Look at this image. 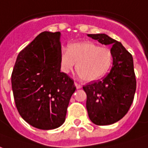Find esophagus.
I'll use <instances>...</instances> for the list:
<instances>
[{
  "instance_id": "1",
  "label": "esophagus",
  "mask_w": 148,
  "mask_h": 148,
  "mask_svg": "<svg viewBox=\"0 0 148 148\" xmlns=\"http://www.w3.org/2000/svg\"><path fill=\"white\" fill-rule=\"evenodd\" d=\"M74 85L76 86V88H77V89H80V88H82V85H80V84H78V83H77V82L74 83Z\"/></svg>"
}]
</instances>
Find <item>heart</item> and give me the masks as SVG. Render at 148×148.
Returning <instances> with one entry per match:
<instances>
[{"instance_id":"obj_1","label":"heart","mask_w":148,"mask_h":148,"mask_svg":"<svg viewBox=\"0 0 148 148\" xmlns=\"http://www.w3.org/2000/svg\"><path fill=\"white\" fill-rule=\"evenodd\" d=\"M112 61L113 56L110 49L92 42L71 44L67 49H62L60 55L61 71L70 74L76 67L79 77L86 82L103 78L110 70Z\"/></svg>"}]
</instances>
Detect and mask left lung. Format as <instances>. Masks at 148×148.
<instances>
[{
    "instance_id": "1",
    "label": "left lung",
    "mask_w": 148,
    "mask_h": 148,
    "mask_svg": "<svg viewBox=\"0 0 148 148\" xmlns=\"http://www.w3.org/2000/svg\"><path fill=\"white\" fill-rule=\"evenodd\" d=\"M105 45L112 46V67L101 81L83 87L87 95L88 118L97 125H108L119 121L130 110L135 95L136 82L132 55L121 42L105 34H87Z\"/></svg>"
}]
</instances>
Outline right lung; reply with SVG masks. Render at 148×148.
<instances>
[{
  "instance_id": "right-lung-1",
  "label": "right lung",
  "mask_w": 148,
  "mask_h": 148,
  "mask_svg": "<svg viewBox=\"0 0 148 148\" xmlns=\"http://www.w3.org/2000/svg\"><path fill=\"white\" fill-rule=\"evenodd\" d=\"M61 34L44 31L19 52L12 74L16 106L23 119L40 130H54L65 121L76 87L60 71Z\"/></svg>"
}]
</instances>
